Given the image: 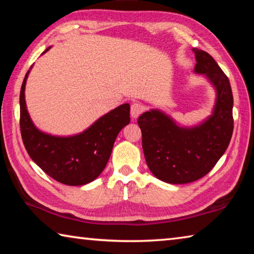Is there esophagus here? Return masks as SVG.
I'll return each instance as SVG.
<instances>
[{"label":"esophagus","instance_id":"esophagus-1","mask_svg":"<svg viewBox=\"0 0 254 254\" xmlns=\"http://www.w3.org/2000/svg\"><path fill=\"white\" fill-rule=\"evenodd\" d=\"M144 111V105L141 104V103H133L131 105V117L136 119L140 114H142V112Z\"/></svg>","mask_w":254,"mask_h":254}]
</instances>
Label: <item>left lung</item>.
I'll list each match as a JSON object with an SVG mask.
<instances>
[{
    "mask_svg": "<svg viewBox=\"0 0 254 254\" xmlns=\"http://www.w3.org/2000/svg\"><path fill=\"white\" fill-rule=\"evenodd\" d=\"M195 71L205 74L216 87L217 100L212 117L199 127H178L159 111L145 112L137 124L142 132L145 161L158 179L187 184L207 175L225 152L233 133V95L230 80L212 56L192 49Z\"/></svg>",
    "mask_w": 254,
    "mask_h": 254,
    "instance_id": "obj_1",
    "label": "left lung"
}]
</instances>
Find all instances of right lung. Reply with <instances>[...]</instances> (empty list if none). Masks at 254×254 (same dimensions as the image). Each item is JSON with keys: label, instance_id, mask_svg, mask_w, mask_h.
<instances>
[{"label": "right lung", "instance_id": "obj_1", "mask_svg": "<svg viewBox=\"0 0 254 254\" xmlns=\"http://www.w3.org/2000/svg\"><path fill=\"white\" fill-rule=\"evenodd\" d=\"M28 74L20 92V128L30 158L51 178L68 186L93 182L104 170L119 132L130 123V105L127 103L111 111L78 135L45 134L33 126L25 107Z\"/></svg>", "mask_w": 254, "mask_h": 254}]
</instances>
